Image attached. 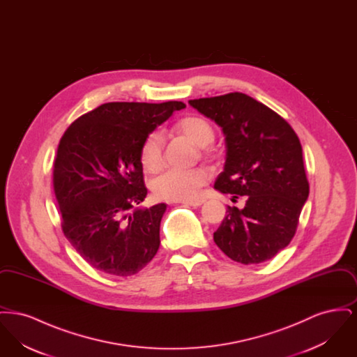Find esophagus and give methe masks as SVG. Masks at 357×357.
<instances>
[{
    "mask_svg": "<svg viewBox=\"0 0 357 357\" xmlns=\"http://www.w3.org/2000/svg\"><path fill=\"white\" fill-rule=\"evenodd\" d=\"M183 204H186V206H194V207H198V206H201V204H204V199H195V201H185V202H182Z\"/></svg>",
    "mask_w": 357,
    "mask_h": 357,
    "instance_id": "1",
    "label": "esophagus"
}]
</instances>
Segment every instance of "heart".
I'll use <instances>...</instances> for the list:
<instances>
[{"label":"heart","instance_id":"heart-1","mask_svg":"<svg viewBox=\"0 0 357 357\" xmlns=\"http://www.w3.org/2000/svg\"><path fill=\"white\" fill-rule=\"evenodd\" d=\"M176 128L198 146H206L214 139V130L210 121L198 115L182 118L176 123ZM139 162L143 170L150 174H155L162 169L163 135L160 131H153L143 139L139 150ZM210 178V171L202 166L187 170L171 169L153 181V194L156 198L170 202L192 201L199 197L201 188Z\"/></svg>","mask_w":357,"mask_h":357}]
</instances>
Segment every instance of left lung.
I'll return each mask as SVG.
<instances>
[{
	"mask_svg": "<svg viewBox=\"0 0 357 357\" xmlns=\"http://www.w3.org/2000/svg\"><path fill=\"white\" fill-rule=\"evenodd\" d=\"M222 127L225 169L214 187L246 195L243 208L227 206L214 242L239 264H261L287 248L309 195L303 147L287 120L253 98L230 92L190 100Z\"/></svg>",
	"mask_w": 357,
	"mask_h": 357,
	"instance_id": "obj_1",
	"label": "left lung"
}]
</instances>
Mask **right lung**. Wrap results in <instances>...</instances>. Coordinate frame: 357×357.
<instances>
[{
	"mask_svg": "<svg viewBox=\"0 0 357 357\" xmlns=\"http://www.w3.org/2000/svg\"><path fill=\"white\" fill-rule=\"evenodd\" d=\"M182 102H112L75 120L61 136L53 190L61 229L85 261L111 275L140 272L156 255L166 204L136 208L147 195L139 150Z\"/></svg>",
	"mask_w": 357,
	"mask_h": 357,
	"instance_id": "add662e5",
	"label": "right lung"
}]
</instances>
